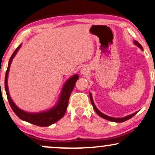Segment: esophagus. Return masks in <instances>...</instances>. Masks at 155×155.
Listing matches in <instances>:
<instances>
[{
    "label": "esophagus",
    "instance_id": "esophagus-1",
    "mask_svg": "<svg viewBox=\"0 0 155 155\" xmlns=\"http://www.w3.org/2000/svg\"><path fill=\"white\" fill-rule=\"evenodd\" d=\"M89 69L87 66H84L83 68H81V74H83V75H86V74L88 73Z\"/></svg>",
    "mask_w": 155,
    "mask_h": 155
}]
</instances>
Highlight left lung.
<instances>
[{"label":"left lung","mask_w":155,"mask_h":155,"mask_svg":"<svg viewBox=\"0 0 155 155\" xmlns=\"http://www.w3.org/2000/svg\"><path fill=\"white\" fill-rule=\"evenodd\" d=\"M134 44L135 45L137 46V47H139L142 50H143V48L142 47V45L139 44L138 41H137L136 40H134V41H133ZM89 95H90V99H91V104H92V106L93 107V109L95 110V111L96 112V114H98L99 116H101V117H102L103 118H105V119L106 120H108V121H114V122H117V123H121V122H124L125 121H127V120H129V118H131V117H133L135 115V114H137L138 111L132 114H130V115L129 116H125V117H123V118H114V117H110V116H108L106 115V114H103L102 112H101L100 110H99L98 108H97V107L95 106V105L94 104V102H93V97H92V94H91V93L89 92Z\"/></svg>","instance_id":"8db88e82"}]
</instances>
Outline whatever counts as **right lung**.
Listing matches in <instances>:
<instances>
[{"instance_id": "right-lung-1", "label": "right lung", "mask_w": 155, "mask_h": 155, "mask_svg": "<svg viewBox=\"0 0 155 155\" xmlns=\"http://www.w3.org/2000/svg\"><path fill=\"white\" fill-rule=\"evenodd\" d=\"M21 47V45H20L17 47L14 52L13 53V54L11 55L10 60H9L6 72H5V92H6L8 100V102L13 112L23 121H27L28 123L39 126V127H49V126L59 121L60 118H62L64 116L67 108H68L69 98H70V94H71L72 90L74 88L76 81L79 79V75L78 74H74L65 82V83L63 85L62 91H61L58 101L50 109L37 113H29L25 111V110L19 108L13 102V101L10 96L8 87V77L11 64L12 62L13 59L14 58L17 52L20 49Z\"/></svg>"}]
</instances>
